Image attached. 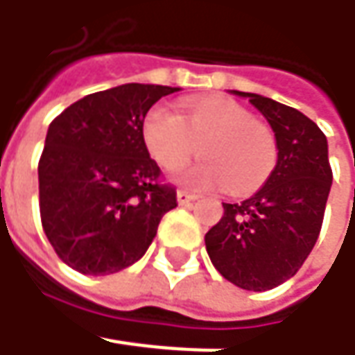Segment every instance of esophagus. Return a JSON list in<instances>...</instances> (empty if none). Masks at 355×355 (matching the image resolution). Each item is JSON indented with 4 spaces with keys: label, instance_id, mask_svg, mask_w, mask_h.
<instances>
[{
    "label": "esophagus",
    "instance_id": "34e87169",
    "mask_svg": "<svg viewBox=\"0 0 355 355\" xmlns=\"http://www.w3.org/2000/svg\"><path fill=\"white\" fill-rule=\"evenodd\" d=\"M191 201H196V196H191L187 191H178V203L180 205H189Z\"/></svg>",
    "mask_w": 355,
    "mask_h": 355
}]
</instances>
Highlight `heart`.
<instances>
[{"instance_id": "heart-1", "label": "heart", "mask_w": 355, "mask_h": 355, "mask_svg": "<svg viewBox=\"0 0 355 355\" xmlns=\"http://www.w3.org/2000/svg\"><path fill=\"white\" fill-rule=\"evenodd\" d=\"M150 156L166 170H178L198 152L203 159L180 180L198 189L221 187L233 196L257 191L277 168L279 148L272 130L235 101L199 98L184 104L182 116L157 104L142 124Z\"/></svg>"}]
</instances>
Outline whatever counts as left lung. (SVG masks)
Wrapping results in <instances>:
<instances>
[{"label": "left lung", "mask_w": 355, "mask_h": 355, "mask_svg": "<svg viewBox=\"0 0 355 355\" xmlns=\"http://www.w3.org/2000/svg\"><path fill=\"white\" fill-rule=\"evenodd\" d=\"M266 118L279 159L266 184L241 203H223V217L205 235L213 266L239 288L263 293L296 275L320 235L332 170L328 140L293 106L254 92L231 90Z\"/></svg>", "instance_id": "8db88e82"}]
</instances>
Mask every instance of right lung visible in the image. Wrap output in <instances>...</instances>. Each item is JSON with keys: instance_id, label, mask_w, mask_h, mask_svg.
<instances>
[{"instance_id": "right-lung-1", "label": "right lung", "mask_w": 355, "mask_h": 355, "mask_svg": "<svg viewBox=\"0 0 355 355\" xmlns=\"http://www.w3.org/2000/svg\"><path fill=\"white\" fill-rule=\"evenodd\" d=\"M178 87L128 83L89 94L55 118L39 159V209L49 243L83 275L140 261L175 189L142 138L148 110Z\"/></svg>"}]
</instances>
